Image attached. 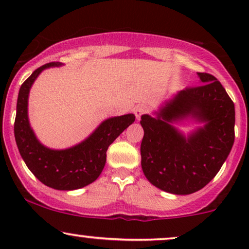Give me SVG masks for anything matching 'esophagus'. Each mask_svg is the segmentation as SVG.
Masks as SVG:
<instances>
[{"instance_id":"34e87169","label":"esophagus","mask_w":249,"mask_h":249,"mask_svg":"<svg viewBox=\"0 0 249 249\" xmlns=\"http://www.w3.org/2000/svg\"><path fill=\"white\" fill-rule=\"evenodd\" d=\"M147 110H148L147 105H145V104L137 105V107H136L135 110H134V113L136 115V119H137V120H139V119H141V117H142V114L145 113V112H147Z\"/></svg>"}]
</instances>
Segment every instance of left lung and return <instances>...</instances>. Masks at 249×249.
Segmentation results:
<instances>
[{"label":"left lung","mask_w":249,"mask_h":249,"mask_svg":"<svg viewBox=\"0 0 249 249\" xmlns=\"http://www.w3.org/2000/svg\"><path fill=\"white\" fill-rule=\"evenodd\" d=\"M199 86L185 88L152 114H142V169L156 188L189 195L219 172L234 142V104L212 74L197 72ZM199 125L186 135L178 127Z\"/></svg>","instance_id":"1"}]
</instances>
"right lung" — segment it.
Returning <instances> with one entry per match:
<instances>
[{
    "mask_svg": "<svg viewBox=\"0 0 249 249\" xmlns=\"http://www.w3.org/2000/svg\"><path fill=\"white\" fill-rule=\"evenodd\" d=\"M62 66L60 62L44 64L21 85L17 101L15 137L22 160L40 182L56 190H74L88 186L100 177L108 146L134 124L135 114L105 119L88 137L71 147L55 149L42 144L29 122V93L44 70Z\"/></svg>",
    "mask_w": 249,
    "mask_h": 249,
    "instance_id": "obj_1",
    "label": "right lung"
}]
</instances>
